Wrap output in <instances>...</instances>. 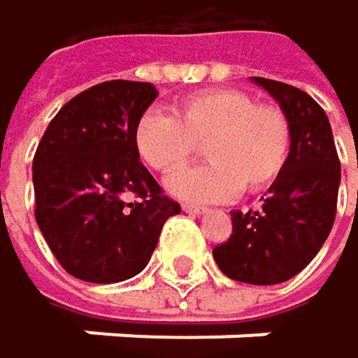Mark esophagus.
I'll use <instances>...</instances> for the list:
<instances>
[{
  "label": "esophagus",
  "instance_id": "1",
  "mask_svg": "<svg viewBox=\"0 0 358 358\" xmlns=\"http://www.w3.org/2000/svg\"><path fill=\"white\" fill-rule=\"evenodd\" d=\"M181 209H183L185 213H205V207H201V205H192V203H183Z\"/></svg>",
  "mask_w": 358,
  "mask_h": 358
}]
</instances>
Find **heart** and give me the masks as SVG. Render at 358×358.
Instances as JSON below:
<instances>
[{
    "label": "heart",
    "mask_w": 358,
    "mask_h": 358,
    "mask_svg": "<svg viewBox=\"0 0 358 358\" xmlns=\"http://www.w3.org/2000/svg\"><path fill=\"white\" fill-rule=\"evenodd\" d=\"M290 121L273 104H258L241 89H207L183 98L173 115L147 110L134 128L143 162L159 173L187 164L203 145L209 162L166 179L183 201L220 203L239 189L269 187L290 155Z\"/></svg>",
    "instance_id": "b5f03b06"
}]
</instances>
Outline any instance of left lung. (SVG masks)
Returning <instances> with one entry per match:
<instances>
[{"mask_svg": "<svg viewBox=\"0 0 358 358\" xmlns=\"http://www.w3.org/2000/svg\"><path fill=\"white\" fill-rule=\"evenodd\" d=\"M252 80L288 117L290 155L262 209L230 211L232 235L213 250V258L230 280L271 286L301 273L327 241L342 171L322 106L292 85L260 76Z\"/></svg>", "mask_w": 358, "mask_h": 358, "instance_id": "8db88e82", "label": "left lung"}]
</instances>
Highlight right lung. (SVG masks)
I'll return each instance as SVG.
<instances>
[{
  "label": "right lung",
  "mask_w": 358,
  "mask_h": 358,
  "mask_svg": "<svg viewBox=\"0 0 358 358\" xmlns=\"http://www.w3.org/2000/svg\"><path fill=\"white\" fill-rule=\"evenodd\" d=\"M151 83L106 80L52 117L34 155L36 222L64 269L113 284L141 273L179 203L143 166L134 145ZM130 195L137 201L127 203Z\"/></svg>",
  "instance_id": "add662e5"
}]
</instances>
